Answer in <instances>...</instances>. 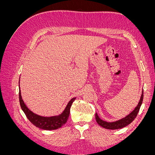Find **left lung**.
Returning <instances> with one entry per match:
<instances>
[{"mask_svg":"<svg viewBox=\"0 0 155 155\" xmlns=\"http://www.w3.org/2000/svg\"><path fill=\"white\" fill-rule=\"evenodd\" d=\"M143 98V91H142V96H141V97H140V101L138 103V105L136 107L135 109L131 112L129 114L125 116V118L119 120L118 121H113V122H107V121L102 120L99 118L97 114L96 113L95 117H96V120L97 121V123L101 127H102L107 129H118L125 127L128 125L129 124H130L131 122H132V121L135 119L136 117H137L139 112L140 108L142 105Z\"/></svg>","mask_w":155,"mask_h":155,"instance_id":"left-lung-1","label":"left lung"}]
</instances>
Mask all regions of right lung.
I'll use <instances>...</instances> for the list:
<instances>
[{
    "label": "right lung",
    "instance_id": "1",
    "mask_svg": "<svg viewBox=\"0 0 155 155\" xmlns=\"http://www.w3.org/2000/svg\"><path fill=\"white\" fill-rule=\"evenodd\" d=\"M20 81V79H19ZM18 96H19V102L21 107V109L25 112L27 118L28 119L30 122L34 124L37 127L44 130H55L58 129L61 127L67 122L68 116L70 114V107L72 106V103L76 100V97H73L72 99L68 103V104L65 108L64 111L61 114L58 116H50V117H45L37 115L34 112H31L28 108L26 107L25 102L23 101L21 96V93L20 90L19 86V93H18Z\"/></svg>",
    "mask_w": 155,
    "mask_h": 155
}]
</instances>
